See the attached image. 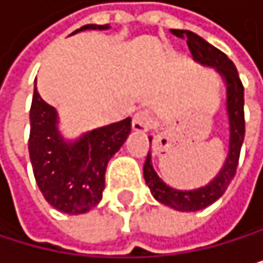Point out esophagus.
<instances>
[{
  "label": "esophagus",
  "mask_w": 263,
  "mask_h": 263,
  "mask_svg": "<svg viewBox=\"0 0 263 263\" xmlns=\"http://www.w3.org/2000/svg\"><path fill=\"white\" fill-rule=\"evenodd\" d=\"M153 126V118L148 112L142 110V112H137L134 115V120H133V129L137 130V133H146L148 129H151Z\"/></svg>",
  "instance_id": "esophagus-1"
}]
</instances>
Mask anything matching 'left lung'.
Listing matches in <instances>:
<instances>
[{"label":"left lung","instance_id":"1","mask_svg":"<svg viewBox=\"0 0 263 263\" xmlns=\"http://www.w3.org/2000/svg\"><path fill=\"white\" fill-rule=\"evenodd\" d=\"M177 37L187 39V47L193 53L194 60L216 67L218 72L224 77L227 85V114L230 123V143H229V155L224 162L222 170L218 177L208 186L196 189V191H178L167 186L155 172L151 164V155L148 151L146 161L143 165V177L151 191V194L161 203L172 206L178 211H197L202 210L213 202H216L229 187L230 181L234 180L237 174V165L240 159V149L245 139V88L237 72L235 64L227 58L219 48L213 47L197 36L193 31H184V29H174ZM151 140V139H149Z\"/></svg>","mask_w":263,"mask_h":263}]
</instances>
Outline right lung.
I'll use <instances>...</instances> for the list:
<instances>
[{"label": "right lung", "instance_id": "add662e5", "mask_svg": "<svg viewBox=\"0 0 263 263\" xmlns=\"http://www.w3.org/2000/svg\"><path fill=\"white\" fill-rule=\"evenodd\" d=\"M85 25L83 29H105ZM130 133V118L85 134L66 143L57 129V112L36 91L29 110V159L44 199L67 215L86 213L99 203L105 186V168Z\"/></svg>", "mask_w": 263, "mask_h": 263}]
</instances>
